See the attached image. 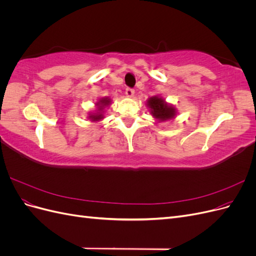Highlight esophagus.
<instances>
[{"instance_id":"34e87169","label":"esophagus","mask_w":256,"mask_h":256,"mask_svg":"<svg viewBox=\"0 0 256 256\" xmlns=\"http://www.w3.org/2000/svg\"><path fill=\"white\" fill-rule=\"evenodd\" d=\"M126 95L128 97H132L134 95V90L131 88H126Z\"/></svg>"}]
</instances>
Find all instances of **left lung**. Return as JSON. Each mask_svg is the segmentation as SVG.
I'll use <instances>...</instances> for the list:
<instances>
[{
	"label": "left lung",
	"instance_id": "left-lung-1",
	"mask_svg": "<svg viewBox=\"0 0 256 256\" xmlns=\"http://www.w3.org/2000/svg\"><path fill=\"white\" fill-rule=\"evenodd\" d=\"M147 104H148L150 113L154 118H157L159 120H171L175 116V109L172 106L168 104L164 99L154 96L148 99L147 102Z\"/></svg>",
	"mask_w": 256,
	"mask_h": 256
}]
</instances>
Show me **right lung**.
Returning a JSON list of instances; mask_svg holds the SVG:
<instances>
[{
  "label": "right lung",
  "mask_w": 256,
  "mask_h": 256,
  "mask_svg": "<svg viewBox=\"0 0 256 256\" xmlns=\"http://www.w3.org/2000/svg\"><path fill=\"white\" fill-rule=\"evenodd\" d=\"M110 102H111V100H110L109 98H102V99H100L99 102L97 104L98 110L102 111L106 106H108V104H110ZM90 118L92 120H100L102 118V114L100 113V112H99V114H92V115L90 116Z\"/></svg>",
  "instance_id": "obj_1"
}]
</instances>
